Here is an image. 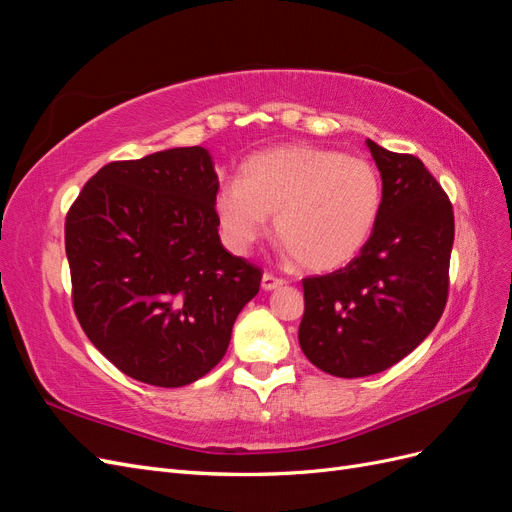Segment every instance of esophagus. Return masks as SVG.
Segmentation results:
<instances>
[{
	"label": "esophagus",
	"instance_id": "esophagus-1",
	"mask_svg": "<svg viewBox=\"0 0 512 512\" xmlns=\"http://www.w3.org/2000/svg\"><path fill=\"white\" fill-rule=\"evenodd\" d=\"M282 286H284L282 277H275L271 273L262 275V290H275V288H282Z\"/></svg>",
	"mask_w": 512,
	"mask_h": 512
}]
</instances>
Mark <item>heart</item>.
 Returning <instances> with one entry per match:
<instances>
[{
    "label": "heart",
    "mask_w": 512,
    "mask_h": 512,
    "mask_svg": "<svg viewBox=\"0 0 512 512\" xmlns=\"http://www.w3.org/2000/svg\"><path fill=\"white\" fill-rule=\"evenodd\" d=\"M215 211L226 241L250 247L275 215L273 230L307 271H335L361 254L378 226L382 181L363 158L282 145L247 158L237 181L222 183Z\"/></svg>",
    "instance_id": "b5f03b06"
}]
</instances>
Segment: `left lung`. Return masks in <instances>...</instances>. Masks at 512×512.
Wrapping results in <instances>:
<instances>
[{
	"label": "left lung",
	"mask_w": 512,
	"mask_h": 512,
	"mask_svg": "<svg viewBox=\"0 0 512 512\" xmlns=\"http://www.w3.org/2000/svg\"><path fill=\"white\" fill-rule=\"evenodd\" d=\"M367 147L382 177L374 235L344 269L303 280L301 350L337 378L399 363L433 331L448 299L451 200L416 156Z\"/></svg>",
	"instance_id": "8db88e82"
}]
</instances>
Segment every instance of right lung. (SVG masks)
<instances>
[{"instance_id": "right-lung-1", "label": "right lung", "mask_w": 512, "mask_h": 512, "mask_svg": "<svg viewBox=\"0 0 512 512\" xmlns=\"http://www.w3.org/2000/svg\"><path fill=\"white\" fill-rule=\"evenodd\" d=\"M209 151L177 147L102 166L66 215L72 305L123 374L164 389L222 361L262 271L218 235Z\"/></svg>"}]
</instances>
